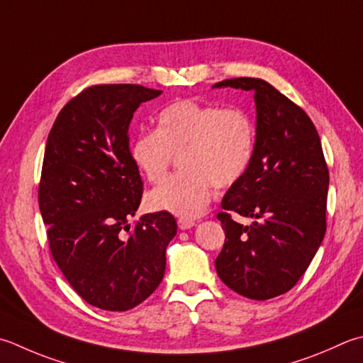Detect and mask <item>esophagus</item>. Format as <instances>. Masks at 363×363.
<instances>
[{"label":"esophagus","mask_w":363,"mask_h":363,"mask_svg":"<svg viewBox=\"0 0 363 363\" xmlns=\"http://www.w3.org/2000/svg\"><path fill=\"white\" fill-rule=\"evenodd\" d=\"M195 225H196L195 220H190V218H179V220H177V226H179L181 230H190V228H194Z\"/></svg>","instance_id":"1"}]
</instances>
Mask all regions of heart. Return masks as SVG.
Instances as JSON below:
<instances>
[{"mask_svg":"<svg viewBox=\"0 0 363 363\" xmlns=\"http://www.w3.org/2000/svg\"><path fill=\"white\" fill-rule=\"evenodd\" d=\"M255 147L257 125L245 110L181 99L159 111L155 130L132 140L130 159L147 182L159 184L179 157L182 172L149 191L146 203L152 211L195 218L209 204L212 186L231 187L247 173Z\"/></svg>","mask_w":363,"mask_h":363,"instance_id":"heart-1","label":"heart"}]
</instances>
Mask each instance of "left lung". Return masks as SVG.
<instances>
[{"mask_svg": "<svg viewBox=\"0 0 363 363\" xmlns=\"http://www.w3.org/2000/svg\"><path fill=\"white\" fill-rule=\"evenodd\" d=\"M214 86L253 91L257 104L253 160L217 214L225 244L216 269L238 294L272 299L299 281L324 239L329 169L321 140L307 113L261 78H230ZM233 211L255 222L240 225Z\"/></svg>", "mask_w": 363, "mask_h": 363, "instance_id": "1", "label": "left lung"}]
</instances>
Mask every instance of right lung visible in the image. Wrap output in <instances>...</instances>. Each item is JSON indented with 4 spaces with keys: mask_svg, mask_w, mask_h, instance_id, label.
<instances>
[{
    "mask_svg": "<svg viewBox=\"0 0 363 363\" xmlns=\"http://www.w3.org/2000/svg\"><path fill=\"white\" fill-rule=\"evenodd\" d=\"M160 92L94 84L62 106L48 133L39 208L50 252L75 293L102 310H130L154 293L177 231L163 211L129 225L143 195L129 124L135 110Z\"/></svg>",
    "mask_w": 363,
    "mask_h": 363,
    "instance_id": "add662e5",
    "label": "right lung"
}]
</instances>
